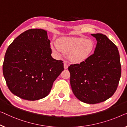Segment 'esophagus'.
<instances>
[{
    "instance_id": "34e87169",
    "label": "esophagus",
    "mask_w": 127,
    "mask_h": 127,
    "mask_svg": "<svg viewBox=\"0 0 127 127\" xmlns=\"http://www.w3.org/2000/svg\"><path fill=\"white\" fill-rule=\"evenodd\" d=\"M68 67V64L66 62H64V69H67Z\"/></svg>"
}]
</instances>
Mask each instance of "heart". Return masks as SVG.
Segmentation results:
<instances>
[{"label": "heart", "instance_id": "b5f03b06", "mask_svg": "<svg viewBox=\"0 0 127 127\" xmlns=\"http://www.w3.org/2000/svg\"><path fill=\"white\" fill-rule=\"evenodd\" d=\"M58 48L53 45L55 52L61 51L68 54V58L73 63H80L86 60L94 50V43L92 40L83 37H64L58 40Z\"/></svg>", "mask_w": 127, "mask_h": 127}]
</instances>
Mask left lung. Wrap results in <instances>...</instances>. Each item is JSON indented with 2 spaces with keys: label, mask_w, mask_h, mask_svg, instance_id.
Here are the masks:
<instances>
[{
  "label": "left lung",
  "mask_w": 127,
  "mask_h": 127,
  "mask_svg": "<svg viewBox=\"0 0 127 127\" xmlns=\"http://www.w3.org/2000/svg\"><path fill=\"white\" fill-rule=\"evenodd\" d=\"M91 35L97 40L94 53L80 64L70 65L68 70L75 96L81 101L94 104L114 94L122 69L116 45L103 34Z\"/></svg>",
  "instance_id": "left-lung-1"
}]
</instances>
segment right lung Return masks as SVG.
<instances>
[{
	"mask_svg": "<svg viewBox=\"0 0 127 127\" xmlns=\"http://www.w3.org/2000/svg\"><path fill=\"white\" fill-rule=\"evenodd\" d=\"M46 31L30 29L19 35L5 52L3 73L9 90L23 99L47 96L64 70L62 60L51 56Z\"/></svg>",
	"mask_w": 127,
	"mask_h": 127,
	"instance_id": "right-lung-1",
	"label": "right lung"
}]
</instances>
